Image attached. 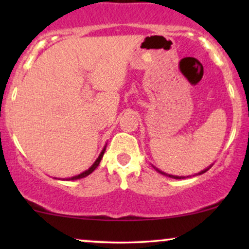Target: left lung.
<instances>
[{
  "mask_svg": "<svg viewBox=\"0 0 249 249\" xmlns=\"http://www.w3.org/2000/svg\"><path fill=\"white\" fill-rule=\"evenodd\" d=\"M156 170H157V171H158V172H159V173H161V174H165V176H168V177H171V178H176V179H181V177H180V178H179V177H174V176H170V174H166V173L161 172V171H159V170H158V168H156ZM206 171H208V168H207V170L202 171V172H200V174L205 173V172H206Z\"/></svg>",
  "mask_w": 249,
  "mask_h": 249,
  "instance_id": "1",
  "label": "left lung"
}]
</instances>
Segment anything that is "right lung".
Returning <instances> with one entry per match:
<instances>
[{
    "label": "right lung",
    "mask_w": 249,
    "mask_h": 249,
    "mask_svg": "<svg viewBox=\"0 0 249 249\" xmlns=\"http://www.w3.org/2000/svg\"><path fill=\"white\" fill-rule=\"evenodd\" d=\"M104 152H105V148H104V150L102 151V153L99 154V157H98V158H97V160L95 161V164H93L92 166H91L90 168H89V170L85 171V172H83V173H81V174H78V176H76V177H72V178H70V180H76V179H81V178H84V177H87V176H89V174H90V173H92L93 171H95L96 168H97V166H98V165H99V162H101L102 158H103V154H104Z\"/></svg>",
    "instance_id": "obj_1"
}]
</instances>
